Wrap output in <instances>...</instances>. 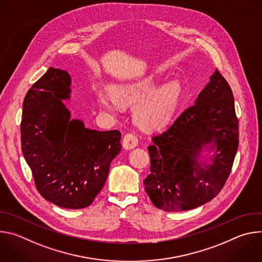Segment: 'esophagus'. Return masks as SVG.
Here are the masks:
<instances>
[{"instance_id": "34e87169", "label": "esophagus", "mask_w": 262, "mask_h": 262, "mask_svg": "<svg viewBox=\"0 0 262 262\" xmlns=\"http://www.w3.org/2000/svg\"><path fill=\"white\" fill-rule=\"evenodd\" d=\"M123 147L126 149L135 148L138 145V137L133 133H127L122 140Z\"/></svg>"}]
</instances>
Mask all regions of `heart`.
I'll return each mask as SVG.
<instances>
[{"instance_id":"1","label":"heart","mask_w":262,"mask_h":262,"mask_svg":"<svg viewBox=\"0 0 262 262\" xmlns=\"http://www.w3.org/2000/svg\"><path fill=\"white\" fill-rule=\"evenodd\" d=\"M156 87L157 80L148 78L140 83L115 86L113 92L100 90L97 92V99L100 106L108 112L117 111L119 102L134 104L143 100L135 111V119L144 127L154 128L163 125L171 118L181 93L178 82L168 83L152 95Z\"/></svg>"}]
</instances>
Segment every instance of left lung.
Instances as JSON below:
<instances>
[{"label":"left lung","instance_id":"obj_1","mask_svg":"<svg viewBox=\"0 0 262 262\" xmlns=\"http://www.w3.org/2000/svg\"><path fill=\"white\" fill-rule=\"evenodd\" d=\"M148 146L150 174L144 179L152 203L166 211L189 210L212 200L225 185L238 147V120L232 90L220 71L164 132ZM214 141V163L201 168L196 157Z\"/></svg>","mask_w":262,"mask_h":262}]
</instances>
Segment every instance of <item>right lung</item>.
I'll use <instances>...</instances> for the list:
<instances>
[{"mask_svg":"<svg viewBox=\"0 0 262 262\" xmlns=\"http://www.w3.org/2000/svg\"><path fill=\"white\" fill-rule=\"evenodd\" d=\"M68 72L49 68L23 103L21 151L39 194L57 206H89L103 188L111 162L121 150V133L99 132L70 120Z\"/></svg>","mask_w":262,"mask_h":262,"instance_id":"obj_1","label":"right lung"}]
</instances>
